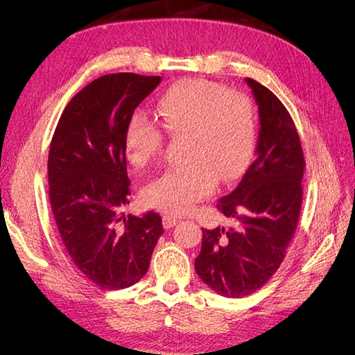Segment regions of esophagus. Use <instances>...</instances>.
Returning a JSON list of instances; mask_svg holds the SVG:
<instances>
[{"instance_id": "1", "label": "esophagus", "mask_w": 355, "mask_h": 355, "mask_svg": "<svg viewBox=\"0 0 355 355\" xmlns=\"http://www.w3.org/2000/svg\"><path fill=\"white\" fill-rule=\"evenodd\" d=\"M178 223H179V219L175 218V216H170V214H166V216L163 218V227H164L166 230H170V228L176 227Z\"/></svg>"}]
</instances>
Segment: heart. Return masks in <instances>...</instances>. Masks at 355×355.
<instances>
[{
	"instance_id": "obj_1",
	"label": "heart",
	"mask_w": 355,
	"mask_h": 355,
	"mask_svg": "<svg viewBox=\"0 0 355 355\" xmlns=\"http://www.w3.org/2000/svg\"><path fill=\"white\" fill-rule=\"evenodd\" d=\"M158 123L168 136H185L188 164L164 171L142 191L146 206L171 216L184 214L216 189L218 179L237 178L249 161L256 135L250 99L225 92L218 83L182 80L159 96ZM164 135L144 112H135L124 132V151L136 170L159 155Z\"/></svg>"
}]
</instances>
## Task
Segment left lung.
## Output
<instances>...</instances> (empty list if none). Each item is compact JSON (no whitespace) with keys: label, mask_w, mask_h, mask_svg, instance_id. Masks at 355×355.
Returning a JSON list of instances; mask_svg holds the SVG:
<instances>
[{"label":"left lung","mask_w":355,"mask_h":355,"mask_svg":"<svg viewBox=\"0 0 355 355\" xmlns=\"http://www.w3.org/2000/svg\"><path fill=\"white\" fill-rule=\"evenodd\" d=\"M259 111L256 158L240 184L218 201L235 227L202 230L196 271L214 292L243 297L280 268L302 206L305 158L286 106L265 85L244 80Z\"/></svg>","instance_id":"left-lung-1"}]
</instances>
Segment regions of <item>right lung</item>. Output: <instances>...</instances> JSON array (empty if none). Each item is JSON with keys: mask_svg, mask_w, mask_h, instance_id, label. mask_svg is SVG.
Segmentation results:
<instances>
[{"mask_svg": "<svg viewBox=\"0 0 355 355\" xmlns=\"http://www.w3.org/2000/svg\"><path fill=\"white\" fill-rule=\"evenodd\" d=\"M161 77L110 73L63 110L49 153V197L72 263L103 290L136 284L164 232L159 214H124L130 196L125 125Z\"/></svg>", "mask_w": 355, "mask_h": 355, "instance_id": "right-lung-1", "label": "right lung"}]
</instances>
